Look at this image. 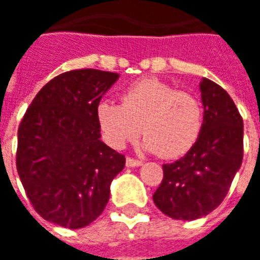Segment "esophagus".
<instances>
[{"label":"esophagus","instance_id":"obj_1","mask_svg":"<svg viewBox=\"0 0 260 260\" xmlns=\"http://www.w3.org/2000/svg\"><path fill=\"white\" fill-rule=\"evenodd\" d=\"M142 165L143 163L141 160H136V159H132V157H126V166L128 168H139Z\"/></svg>","mask_w":260,"mask_h":260}]
</instances>
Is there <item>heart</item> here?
Returning a JSON list of instances; mask_svg holds the SVG:
<instances>
[{"label": "heart", "mask_w": 260, "mask_h": 260, "mask_svg": "<svg viewBox=\"0 0 260 260\" xmlns=\"http://www.w3.org/2000/svg\"><path fill=\"white\" fill-rule=\"evenodd\" d=\"M97 119L107 141L122 148L142 131V148L163 157H179L193 148L203 131V107L194 95L157 79H145L121 94V104L103 101Z\"/></svg>", "instance_id": "1"}]
</instances>
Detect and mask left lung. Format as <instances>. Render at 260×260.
Here are the masks:
<instances>
[{"instance_id": "left-lung-1", "label": "left lung", "mask_w": 260, "mask_h": 260, "mask_svg": "<svg viewBox=\"0 0 260 260\" xmlns=\"http://www.w3.org/2000/svg\"><path fill=\"white\" fill-rule=\"evenodd\" d=\"M203 131L193 148L163 165V180L153 194L156 207L173 219L193 221L222 203L244 157V121L222 87L203 77Z\"/></svg>"}]
</instances>
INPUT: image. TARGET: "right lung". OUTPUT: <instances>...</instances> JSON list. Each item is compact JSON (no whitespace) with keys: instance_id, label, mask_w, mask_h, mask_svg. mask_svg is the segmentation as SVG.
<instances>
[{"instance_id":"1","label":"right lung","mask_w":260,"mask_h":260,"mask_svg":"<svg viewBox=\"0 0 260 260\" xmlns=\"http://www.w3.org/2000/svg\"><path fill=\"white\" fill-rule=\"evenodd\" d=\"M118 79L95 69L66 72L42 87L23 115L16 170L49 222L79 230L104 211L125 156L101 141L97 107Z\"/></svg>"}]
</instances>
